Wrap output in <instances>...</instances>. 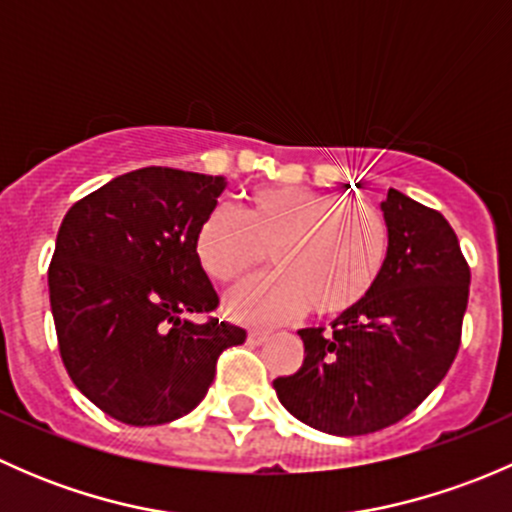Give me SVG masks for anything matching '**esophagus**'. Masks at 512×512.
Masks as SVG:
<instances>
[{
	"label": "esophagus",
	"instance_id": "1",
	"mask_svg": "<svg viewBox=\"0 0 512 512\" xmlns=\"http://www.w3.org/2000/svg\"><path fill=\"white\" fill-rule=\"evenodd\" d=\"M247 339H250L252 344L267 342V339H270V329H250V332H247Z\"/></svg>",
	"mask_w": 512,
	"mask_h": 512
}]
</instances>
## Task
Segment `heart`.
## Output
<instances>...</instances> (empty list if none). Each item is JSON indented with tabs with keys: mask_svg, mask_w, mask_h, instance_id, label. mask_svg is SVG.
<instances>
[{
	"mask_svg": "<svg viewBox=\"0 0 512 512\" xmlns=\"http://www.w3.org/2000/svg\"><path fill=\"white\" fill-rule=\"evenodd\" d=\"M277 270L227 294V312L247 324H277L309 307L334 317L364 302L389 255L379 208L337 193L267 185L245 208L218 205L195 235V255L215 282H235L267 260Z\"/></svg>",
	"mask_w": 512,
	"mask_h": 512,
	"instance_id": "obj_1",
	"label": "heart"
}]
</instances>
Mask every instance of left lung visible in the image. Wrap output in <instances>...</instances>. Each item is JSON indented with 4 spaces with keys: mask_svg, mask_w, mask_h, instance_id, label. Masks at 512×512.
I'll use <instances>...</instances> for the list:
<instances>
[{
    "mask_svg": "<svg viewBox=\"0 0 512 512\" xmlns=\"http://www.w3.org/2000/svg\"><path fill=\"white\" fill-rule=\"evenodd\" d=\"M381 210L389 255L379 282L332 329H299L302 366L272 381L289 414L334 436H364L409 416L461 347L471 267L456 232L394 188Z\"/></svg>",
    "mask_w": 512,
    "mask_h": 512,
    "instance_id": "obj_1",
    "label": "left lung"
}]
</instances>
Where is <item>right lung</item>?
I'll use <instances>...</instances> for the list:
<instances>
[{
  "label": "right lung",
  "mask_w": 512,
  "mask_h": 512,
  "mask_svg": "<svg viewBox=\"0 0 512 512\" xmlns=\"http://www.w3.org/2000/svg\"><path fill=\"white\" fill-rule=\"evenodd\" d=\"M225 190L220 175L175 168L118 175L71 205L56 235L49 299L76 389L128 426L190 414L218 356L247 332L210 314L220 299L195 235Z\"/></svg>",
  "instance_id": "obj_1"
}]
</instances>
